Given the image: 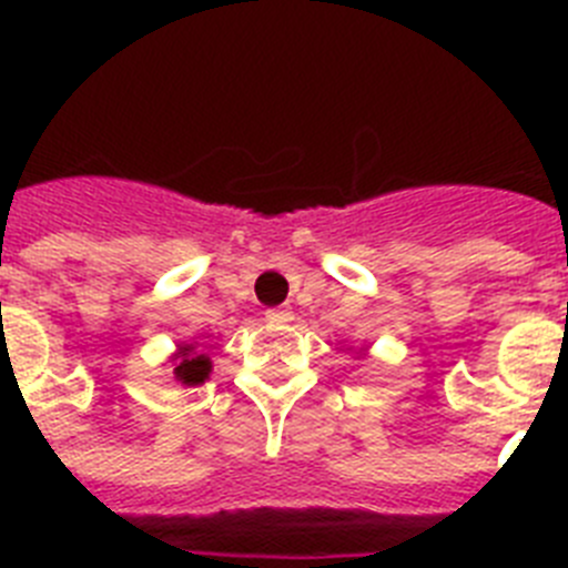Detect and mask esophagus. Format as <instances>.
<instances>
[{
	"instance_id": "34e87169",
	"label": "esophagus",
	"mask_w": 568,
	"mask_h": 568,
	"mask_svg": "<svg viewBox=\"0 0 568 568\" xmlns=\"http://www.w3.org/2000/svg\"><path fill=\"white\" fill-rule=\"evenodd\" d=\"M267 318L270 321H287L290 318V310H270Z\"/></svg>"
}]
</instances>
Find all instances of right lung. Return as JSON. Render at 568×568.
I'll return each mask as SVG.
<instances>
[{
	"label": "right lung",
	"instance_id": "1",
	"mask_svg": "<svg viewBox=\"0 0 568 568\" xmlns=\"http://www.w3.org/2000/svg\"><path fill=\"white\" fill-rule=\"evenodd\" d=\"M210 358L204 355V349H199V344H182L179 353H175V366L173 375L175 381H182L184 386L204 384V378H210Z\"/></svg>",
	"mask_w": 568,
	"mask_h": 568
}]
</instances>
